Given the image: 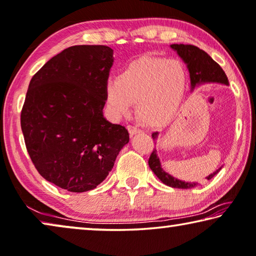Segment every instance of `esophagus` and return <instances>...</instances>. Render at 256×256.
<instances>
[{
    "mask_svg": "<svg viewBox=\"0 0 256 256\" xmlns=\"http://www.w3.org/2000/svg\"><path fill=\"white\" fill-rule=\"evenodd\" d=\"M128 130L130 136H134V134H138V133H141V130L140 128H136V126H131V125H128Z\"/></svg>",
    "mask_w": 256,
    "mask_h": 256,
    "instance_id": "obj_1",
    "label": "esophagus"
}]
</instances>
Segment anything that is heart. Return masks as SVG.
Returning a JSON list of instances; mask_svg holds the SVG:
<instances>
[{
  "label": "heart",
  "instance_id": "obj_1",
  "mask_svg": "<svg viewBox=\"0 0 256 256\" xmlns=\"http://www.w3.org/2000/svg\"><path fill=\"white\" fill-rule=\"evenodd\" d=\"M186 87L188 72L180 62L142 56L106 82L104 98L115 117L128 115L132 104H136L140 122L162 128L177 115Z\"/></svg>",
  "mask_w": 256,
  "mask_h": 256
}]
</instances>
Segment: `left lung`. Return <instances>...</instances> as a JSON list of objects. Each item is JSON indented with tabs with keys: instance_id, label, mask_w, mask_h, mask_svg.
Here are the masks:
<instances>
[{
	"instance_id": "8db88e82",
	"label": "left lung",
	"mask_w": 256,
	"mask_h": 256,
	"mask_svg": "<svg viewBox=\"0 0 256 256\" xmlns=\"http://www.w3.org/2000/svg\"><path fill=\"white\" fill-rule=\"evenodd\" d=\"M171 48L177 52L178 56L182 60V62L186 64V66L188 68L190 72V90H193L196 87H199L204 84H222V85L228 86V80L226 74V72L223 71V68L214 60L207 52L202 50V49L196 47L193 44H171ZM152 140H156L158 136V132H154L152 134ZM156 144V142H155ZM148 164L152 169V172L156 174L160 180L163 184H166L170 188H193L198 185V182H184L180 179L174 178L171 176L170 174H168L166 170H163L161 166V162L158 156V150H154L150 154V158L148 160ZM222 169V166L218 168L215 172L209 174L206 177L207 180L218 174V171Z\"/></svg>"
}]
</instances>
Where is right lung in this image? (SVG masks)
<instances>
[{
	"label": "right lung",
	"mask_w": 256,
	"mask_h": 256,
	"mask_svg": "<svg viewBox=\"0 0 256 256\" xmlns=\"http://www.w3.org/2000/svg\"><path fill=\"white\" fill-rule=\"evenodd\" d=\"M112 55L106 46L68 47L30 82L20 115L26 148L41 176L68 192L101 184L130 140L102 112Z\"/></svg>",
	"instance_id": "obj_1"
}]
</instances>
